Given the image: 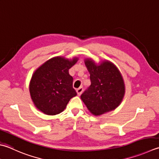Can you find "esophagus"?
Here are the masks:
<instances>
[{"mask_svg":"<svg viewBox=\"0 0 159 159\" xmlns=\"http://www.w3.org/2000/svg\"><path fill=\"white\" fill-rule=\"evenodd\" d=\"M83 91V88H82V87H80V88H78V89H76V93H77V94L79 95V96H80V94H82Z\"/></svg>","mask_w":159,"mask_h":159,"instance_id":"obj_1","label":"esophagus"}]
</instances>
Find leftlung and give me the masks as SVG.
Returning a JSON list of instances; mask_svg holds the SVG:
<instances>
[{"label": "left lung", "mask_w": 159, "mask_h": 159, "mask_svg": "<svg viewBox=\"0 0 159 159\" xmlns=\"http://www.w3.org/2000/svg\"><path fill=\"white\" fill-rule=\"evenodd\" d=\"M90 74L91 85L80 96L88 110L95 116L113 111L122 102L125 86L122 74L110 61L98 63L91 58L85 59Z\"/></svg>", "instance_id": "left-lung-1"}]
</instances>
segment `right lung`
Segmentation results:
<instances>
[{
  "mask_svg": "<svg viewBox=\"0 0 159 159\" xmlns=\"http://www.w3.org/2000/svg\"><path fill=\"white\" fill-rule=\"evenodd\" d=\"M79 58L55 57L45 62L33 73L29 89L34 106L47 115L61 113L70 100L76 96L69 70Z\"/></svg>",
  "mask_w": 159,
  "mask_h": 159,
  "instance_id": "add662e5",
  "label": "right lung"
}]
</instances>
